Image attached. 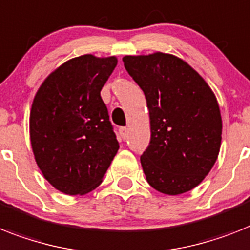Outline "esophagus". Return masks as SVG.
Returning <instances> with one entry per match:
<instances>
[{"label": "esophagus", "mask_w": 250, "mask_h": 250, "mask_svg": "<svg viewBox=\"0 0 250 250\" xmlns=\"http://www.w3.org/2000/svg\"><path fill=\"white\" fill-rule=\"evenodd\" d=\"M119 134L123 139H126L127 138V127H120L119 129Z\"/></svg>", "instance_id": "1"}]
</instances>
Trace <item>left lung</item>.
<instances>
[{"instance_id": "8db88e82", "label": "left lung", "mask_w": 250, "mask_h": 250, "mask_svg": "<svg viewBox=\"0 0 250 250\" xmlns=\"http://www.w3.org/2000/svg\"><path fill=\"white\" fill-rule=\"evenodd\" d=\"M123 61L149 110L150 142L140 156L148 184L168 195L194 189L221 147L222 120L213 92L174 55L125 56Z\"/></svg>"}]
</instances>
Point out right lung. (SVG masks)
I'll list each match as a JSON object with an SVG mask.
<instances>
[{"mask_svg":"<svg viewBox=\"0 0 250 250\" xmlns=\"http://www.w3.org/2000/svg\"><path fill=\"white\" fill-rule=\"evenodd\" d=\"M117 59L83 55L47 76L30 111V142L43 176L57 190L83 195L96 189L119 150L101 98Z\"/></svg>","mask_w":250,"mask_h":250,"instance_id":"1","label":"right lung"}]
</instances>
